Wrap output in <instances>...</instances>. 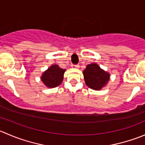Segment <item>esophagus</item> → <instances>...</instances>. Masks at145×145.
<instances>
[{"instance_id":"1","label":"esophagus","mask_w":145,"mask_h":145,"mask_svg":"<svg viewBox=\"0 0 145 145\" xmlns=\"http://www.w3.org/2000/svg\"><path fill=\"white\" fill-rule=\"evenodd\" d=\"M71 67H72V68L78 69V68H79V65H78V64H76V65H74V64H72V65H71Z\"/></svg>"}]
</instances>
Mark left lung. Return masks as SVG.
Wrapping results in <instances>:
<instances>
[{
	"instance_id": "left-lung-1",
	"label": "left lung",
	"mask_w": 145,
	"mask_h": 145,
	"mask_svg": "<svg viewBox=\"0 0 145 145\" xmlns=\"http://www.w3.org/2000/svg\"><path fill=\"white\" fill-rule=\"evenodd\" d=\"M86 86L95 90H100L108 83L110 74L96 63L88 64L83 71Z\"/></svg>"
}]
</instances>
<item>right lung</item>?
<instances>
[{"label":"right lung","mask_w":145,"mask_h":145,"mask_svg":"<svg viewBox=\"0 0 145 145\" xmlns=\"http://www.w3.org/2000/svg\"><path fill=\"white\" fill-rule=\"evenodd\" d=\"M65 71L66 69L60 68L57 64H52L43 73L40 80L47 88H55L63 81Z\"/></svg>","instance_id":"obj_1"}]
</instances>
